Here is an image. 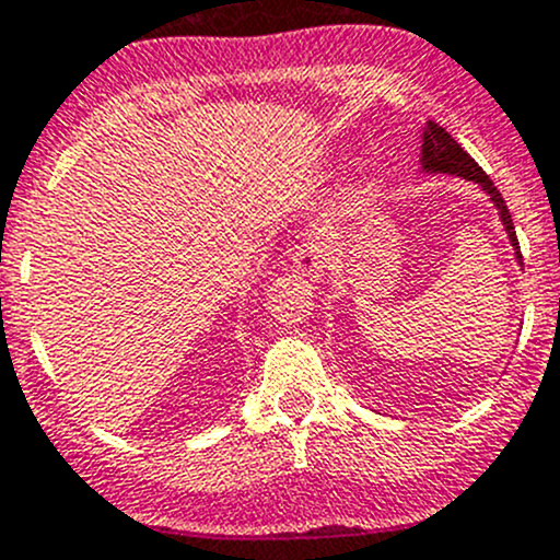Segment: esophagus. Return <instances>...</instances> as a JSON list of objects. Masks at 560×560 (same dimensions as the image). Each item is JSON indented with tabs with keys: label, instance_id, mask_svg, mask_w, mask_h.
I'll use <instances>...</instances> for the list:
<instances>
[{
	"label": "esophagus",
	"instance_id": "1",
	"mask_svg": "<svg viewBox=\"0 0 560 560\" xmlns=\"http://www.w3.org/2000/svg\"><path fill=\"white\" fill-rule=\"evenodd\" d=\"M292 268H295V273L316 281L325 273V254H322V248L314 244L298 246L295 254H292Z\"/></svg>",
	"mask_w": 560,
	"mask_h": 560
}]
</instances>
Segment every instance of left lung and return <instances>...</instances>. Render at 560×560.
<instances>
[{"label":"left lung","mask_w":560,"mask_h":560,"mask_svg":"<svg viewBox=\"0 0 560 560\" xmlns=\"http://www.w3.org/2000/svg\"><path fill=\"white\" fill-rule=\"evenodd\" d=\"M420 173L457 175V178H466V180H474V184H479V189H482L485 195L490 197V202H493L495 211H499L501 224H504L506 235H510V244H512V248H515L517 262L523 265L521 246H517V235H515V224H512L510 208H506L501 191L495 189L493 180L485 175L482 167H479L477 162H474L471 156H468L466 151L457 145V140L453 138V135H450L444 127H439L436 121H425V127H422V135H420Z\"/></svg>","instance_id":"left-lung-1"}]
</instances>
